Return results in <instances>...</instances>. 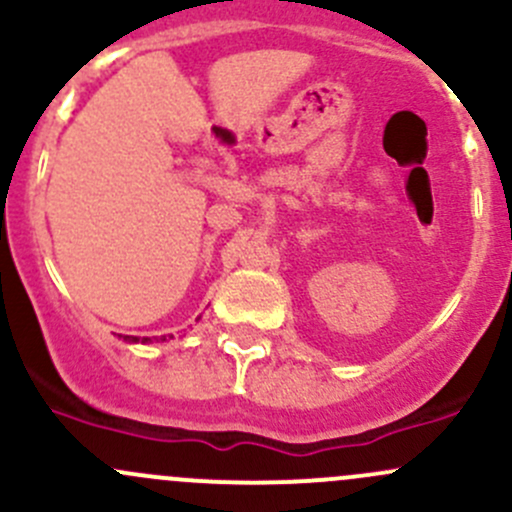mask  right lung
<instances>
[{
	"label": "right lung",
	"mask_w": 512,
	"mask_h": 512,
	"mask_svg": "<svg viewBox=\"0 0 512 512\" xmlns=\"http://www.w3.org/2000/svg\"><path fill=\"white\" fill-rule=\"evenodd\" d=\"M168 339H173V334H168V337H160V339H156V342H168ZM123 342H131V344H136V342H141V344H148V342H153V339H148V337H143V339H138V337H123Z\"/></svg>",
	"instance_id": "obj_1"
}]
</instances>
